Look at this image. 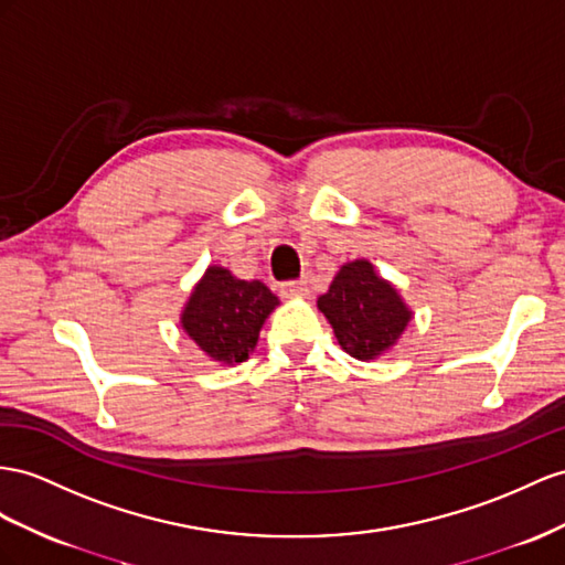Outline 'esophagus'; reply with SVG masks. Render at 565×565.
Masks as SVG:
<instances>
[{"mask_svg":"<svg viewBox=\"0 0 565 565\" xmlns=\"http://www.w3.org/2000/svg\"><path fill=\"white\" fill-rule=\"evenodd\" d=\"M281 294L284 296H306L308 294V281L306 279H298V281H286L281 284Z\"/></svg>","mask_w":565,"mask_h":565,"instance_id":"1","label":"esophagus"}]
</instances>
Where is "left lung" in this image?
Wrapping results in <instances>:
<instances>
[{
    "mask_svg": "<svg viewBox=\"0 0 565 565\" xmlns=\"http://www.w3.org/2000/svg\"><path fill=\"white\" fill-rule=\"evenodd\" d=\"M317 308L334 327L341 349L358 360H372L392 349L411 320L396 288L380 279L365 259L343 265Z\"/></svg>",
    "mask_w": 565,
    "mask_h": 565,
    "instance_id": "8db88e82",
    "label": "left lung"
}]
</instances>
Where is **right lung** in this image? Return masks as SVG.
Instances as JSON below:
<instances>
[{
	"label": "right lung",
	"instance_id": "1",
	"mask_svg": "<svg viewBox=\"0 0 565 565\" xmlns=\"http://www.w3.org/2000/svg\"><path fill=\"white\" fill-rule=\"evenodd\" d=\"M277 306V296L263 281H243L224 267H210L188 300L181 324L212 360L243 363Z\"/></svg>",
	"mask_w": 565,
	"mask_h": 565
}]
</instances>
